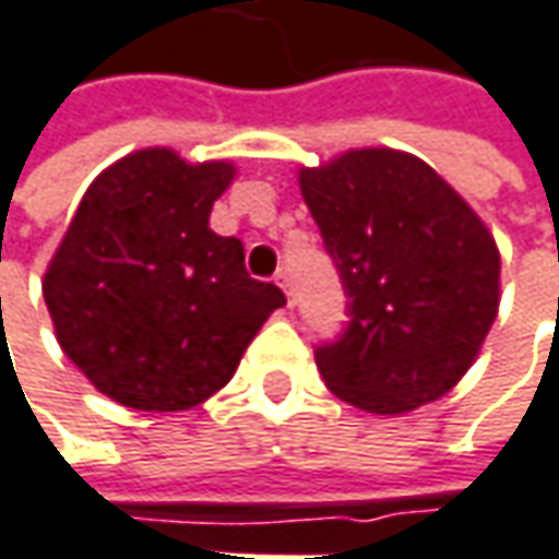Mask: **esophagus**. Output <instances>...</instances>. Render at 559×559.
Listing matches in <instances>:
<instances>
[{
	"label": "esophagus",
	"instance_id": "esophagus-1",
	"mask_svg": "<svg viewBox=\"0 0 559 559\" xmlns=\"http://www.w3.org/2000/svg\"><path fill=\"white\" fill-rule=\"evenodd\" d=\"M276 283L283 286V293H286L289 305H296V293H293V280H289V273H276Z\"/></svg>",
	"mask_w": 559,
	"mask_h": 559
}]
</instances>
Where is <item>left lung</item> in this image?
Listing matches in <instances>:
<instances>
[{
  "mask_svg": "<svg viewBox=\"0 0 559 559\" xmlns=\"http://www.w3.org/2000/svg\"><path fill=\"white\" fill-rule=\"evenodd\" d=\"M346 293V328L314 346L340 401L404 414L471 369L499 308L487 225L426 162L394 148L346 152L299 175Z\"/></svg>",
  "mask_w": 559,
  "mask_h": 559,
  "instance_id": "obj_1",
  "label": "left lung"
}]
</instances>
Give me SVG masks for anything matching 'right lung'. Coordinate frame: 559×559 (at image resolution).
Returning a JSON list of instances; mask_svg holds the SVG:
<instances>
[{"mask_svg":"<svg viewBox=\"0 0 559 559\" xmlns=\"http://www.w3.org/2000/svg\"><path fill=\"white\" fill-rule=\"evenodd\" d=\"M235 175L142 148L82 197L44 276L62 353L133 411H187L235 376L286 296L251 280L245 245L210 228Z\"/></svg>","mask_w":559,"mask_h":559,"instance_id":"add662e5","label":"right lung"}]
</instances>
